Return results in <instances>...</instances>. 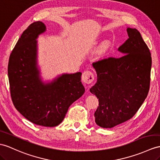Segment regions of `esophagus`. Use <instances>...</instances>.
<instances>
[{"mask_svg": "<svg viewBox=\"0 0 160 160\" xmlns=\"http://www.w3.org/2000/svg\"><path fill=\"white\" fill-rule=\"evenodd\" d=\"M81 79L84 83L87 84H90L92 81L94 80V75L92 71H85L83 72Z\"/></svg>", "mask_w": 160, "mask_h": 160, "instance_id": "34e87169", "label": "esophagus"}]
</instances>
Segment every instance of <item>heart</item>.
Here are the masks:
<instances>
[{
    "instance_id": "b5f03b06",
    "label": "heart",
    "mask_w": 160,
    "mask_h": 160,
    "mask_svg": "<svg viewBox=\"0 0 160 160\" xmlns=\"http://www.w3.org/2000/svg\"><path fill=\"white\" fill-rule=\"evenodd\" d=\"M112 49V44L110 41H104L101 45L100 46L99 49H98V54L100 57H104L108 53L110 52Z\"/></svg>"
}]
</instances>
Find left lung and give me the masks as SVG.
Returning a JSON list of instances; mask_svg holds the SVG:
<instances>
[{"label": "left lung", "instance_id": "obj_1", "mask_svg": "<svg viewBox=\"0 0 160 160\" xmlns=\"http://www.w3.org/2000/svg\"><path fill=\"white\" fill-rule=\"evenodd\" d=\"M129 38L118 48L124 56L93 62L97 82L90 92L98 99L95 122L111 128L129 120L138 111L149 90L151 56L138 30L128 28Z\"/></svg>", "mask_w": 160, "mask_h": 160}]
</instances>
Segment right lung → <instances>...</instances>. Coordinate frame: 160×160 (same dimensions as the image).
Here are the masks:
<instances>
[{
  "instance_id": "1",
  "label": "right lung",
  "mask_w": 160,
  "mask_h": 160,
  "mask_svg": "<svg viewBox=\"0 0 160 160\" xmlns=\"http://www.w3.org/2000/svg\"><path fill=\"white\" fill-rule=\"evenodd\" d=\"M46 30L43 23L31 24L23 32L11 52L8 64L11 96L15 108L32 123L57 126L69 107L85 92L81 72L62 74L45 83L37 67L38 35Z\"/></svg>"
}]
</instances>
